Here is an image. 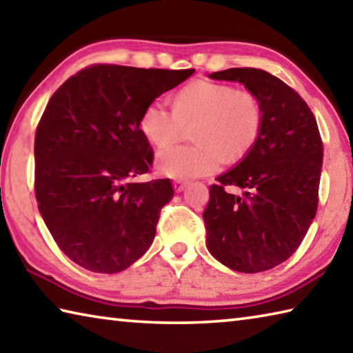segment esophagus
Segmentation results:
<instances>
[{"label": "esophagus", "instance_id": "1", "mask_svg": "<svg viewBox=\"0 0 353 353\" xmlns=\"http://www.w3.org/2000/svg\"><path fill=\"white\" fill-rule=\"evenodd\" d=\"M185 185H188V181H183V179H176V181H174V189H175L176 194L183 192Z\"/></svg>", "mask_w": 353, "mask_h": 353}]
</instances>
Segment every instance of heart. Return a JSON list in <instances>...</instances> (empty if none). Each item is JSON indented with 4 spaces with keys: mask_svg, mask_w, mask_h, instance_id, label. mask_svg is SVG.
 <instances>
[{
    "mask_svg": "<svg viewBox=\"0 0 353 353\" xmlns=\"http://www.w3.org/2000/svg\"><path fill=\"white\" fill-rule=\"evenodd\" d=\"M192 128V145H175L157 157L159 174L188 179L218 170L223 161L241 163L258 143L264 125L259 98L228 83L192 79L174 97V109L159 99L145 105L139 129L155 148H168Z\"/></svg>",
    "mask_w": 353,
    "mask_h": 353,
    "instance_id": "1",
    "label": "heart"
}]
</instances>
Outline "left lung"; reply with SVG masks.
<instances>
[{
	"mask_svg": "<svg viewBox=\"0 0 353 353\" xmlns=\"http://www.w3.org/2000/svg\"><path fill=\"white\" fill-rule=\"evenodd\" d=\"M209 78L238 81L259 98L264 125L254 150L210 185L205 245L244 274L269 270L295 254L314 221L323 168L316 119L296 92L269 72L234 68ZM243 188V197L225 192Z\"/></svg>",
	"mask_w": 353,
	"mask_h": 353,
	"instance_id": "8db88e82",
	"label": "left lung"
}]
</instances>
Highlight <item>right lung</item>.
<instances>
[{"mask_svg": "<svg viewBox=\"0 0 353 353\" xmlns=\"http://www.w3.org/2000/svg\"><path fill=\"white\" fill-rule=\"evenodd\" d=\"M194 72L94 64L49 99L35 134V196L73 263L117 274L150 248L174 188L170 179L132 181L154 161L139 118Z\"/></svg>", "mask_w": 353, "mask_h": 353, "instance_id": "add662e5", "label": "right lung"}]
</instances>
